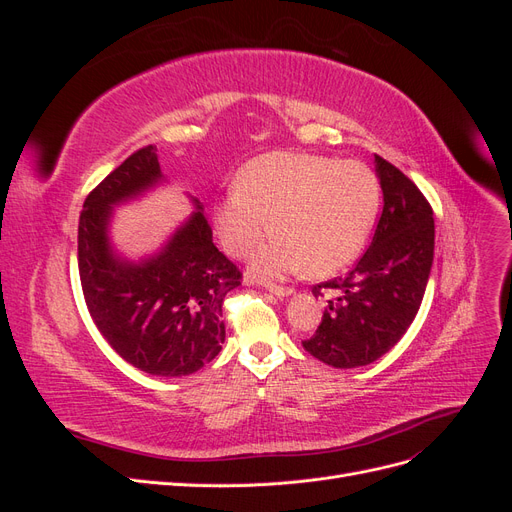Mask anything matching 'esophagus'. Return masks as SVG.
Returning a JSON list of instances; mask_svg holds the SVG:
<instances>
[{"instance_id": "esophagus-1", "label": "esophagus", "mask_w": 512, "mask_h": 512, "mask_svg": "<svg viewBox=\"0 0 512 512\" xmlns=\"http://www.w3.org/2000/svg\"><path fill=\"white\" fill-rule=\"evenodd\" d=\"M271 294H275V297H280V299H284V297H290L292 294V288H286V286H275V284H267L265 286Z\"/></svg>"}]
</instances>
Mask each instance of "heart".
I'll return each mask as SVG.
<instances>
[{
	"label": "heart",
	"instance_id": "heart-1",
	"mask_svg": "<svg viewBox=\"0 0 512 512\" xmlns=\"http://www.w3.org/2000/svg\"><path fill=\"white\" fill-rule=\"evenodd\" d=\"M380 205L378 179L356 162L294 151H271L247 162L215 209V226L230 256L258 252L260 275H333L359 256ZM272 222L269 223L268 220Z\"/></svg>",
	"mask_w": 512,
	"mask_h": 512
}]
</instances>
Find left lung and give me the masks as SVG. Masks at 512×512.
I'll return each instance as SVG.
<instances>
[{"label":"left lung","instance_id":"left-lung-1","mask_svg":"<svg viewBox=\"0 0 512 512\" xmlns=\"http://www.w3.org/2000/svg\"><path fill=\"white\" fill-rule=\"evenodd\" d=\"M384 207L367 252L346 277L312 288L333 290L316 333L303 348L331 367L350 369L378 361L412 324L433 262V211L421 190L376 156Z\"/></svg>","mask_w":512,"mask_h":512}]
</instances>
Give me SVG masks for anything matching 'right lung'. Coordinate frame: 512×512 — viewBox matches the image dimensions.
<instances>
[{
    "label": "right lung",
    "instance_id": "1",
    "mask_svg": "<svg viewBox=\"0 0 512 512\" xmlns=\"http://www.w3.org/2000/svg\"><path fill=\"white\" fill-rule=\"evenodd\" d=\"M164 181L156 147L147 145L85 198L79 275L89 314L121 359L151 376L179 378L220 354L222 305L241 286V271L213 245L198 200L156 254L128 260L115 252L108 237L113 209Z\"/></svg>",
    "mask_w": 512,
    "mask_h": 512
}]
</instances>
